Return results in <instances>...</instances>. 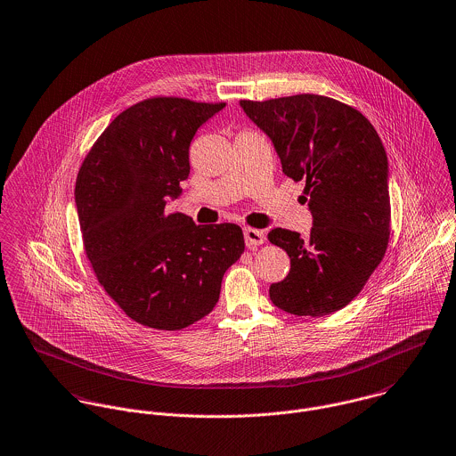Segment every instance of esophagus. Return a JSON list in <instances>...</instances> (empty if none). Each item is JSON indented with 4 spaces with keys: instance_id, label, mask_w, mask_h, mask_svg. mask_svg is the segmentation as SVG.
I'll list each match as a JSON object with an SVG mask.
<instances>
[{
    "instance_id": "34e87169",
    "label": "esophagus",
    "mask_w": 456,
    "mask_h": 456,
    "mask_svg": "<svg viewBox=\"0 0 456 456\" xmlns=\"http://www.w3.org/2000/svg\"><path fill=\"white\" fill-rule=\"evenodd\" d=\"M244 239L248 248H256L265 242V233L256 228H246L244 230Z\"/></svg>"
}]
</instances>
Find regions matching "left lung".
<instances>
[{
    "instance_id": "1",
    "label": "left lung",
    "mask_w": 456,
    "mask_h": 456,
    "mask_svg": "<svg viewBox=\"0 0 456 456\" xmlns=\"http://www.w3.org/2000/svg\"><path fill=\"white\" fill-rule=\"evenodd\" d=\"M240 107L273 142L284 175L305 183L314 219L307 239L282 228L268 233L291 260L286 279L270 286V300L295 316L331 314L363 289L388 249L383 142L362 112L322 94L240 100Z\"/></svg>"
}]
</instances>
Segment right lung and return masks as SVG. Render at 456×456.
<instances>
[{"label":"right lung","mask_w":456,"mask_h":456,"mask_svg":"<svg viewBox=\"0 0 456 456\" xmlns=\"http://www.w3.org/2000/svg\"><path fill=\"white\" fill-rule=\"evenodd\" d=\"M226 103L154 96L121 112L84 158L75 203L86 256L107 295L140 325L183 330L219 300L244 253L233 223L167 212L190 175L196 130Z\"/></svg>","instance_id":"obj_1"}]
</instances>
